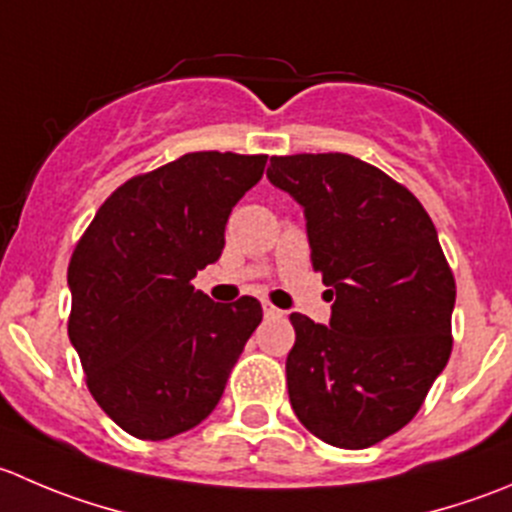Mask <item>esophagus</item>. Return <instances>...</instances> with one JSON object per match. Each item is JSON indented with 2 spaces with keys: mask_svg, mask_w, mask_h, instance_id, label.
I'll return each instance as SVG.
<instances>
[{
  "mask_svg": "<svg viewBox=\"0 0 512 512\" xmlns=\"http://www.w3.org/2000/svg\"><path fill=\"white\" fill-rule=\"evenodd\" d=\"M262 312H265V317H282L285 312L280 310V307H275L272 302H262Z\"/></svg>",
  "mask_w": 512,
  "mask_h": 512,
  "instance_id": "obj_1",
  "label": "esophagus"
}]
</instances>
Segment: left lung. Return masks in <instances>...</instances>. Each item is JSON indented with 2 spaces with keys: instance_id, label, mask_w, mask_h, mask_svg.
Segmentation results:
<instances>
[{
  "instance_id": "8db88e82",
  "label": "left lung",
  "mask_w": 512,
  "mask_h": 512,
  "mask_svg": "<svg viewBox=\"0 0 512 512\" xmlns=\"http://www.w3.org/2000/svg\"><path fill=\"white\" fill-rule=\"evenodd\" d=\"M335 297L327 325L292 312L287 393L315 438L370 448L413 420L448 365L455 280L413 192L342 152L272 157Z\"/></svg>"
}]
</instances>
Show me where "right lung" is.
I'll return each instance as SVG.
<instances>
[{
    "mask_svg": "<svg viewBox=\"0 0 512 512\" xmlns=\"http://www.w3.org/2000/svg\"><path fill=\"white\" fill-rule=\"evenodd\" d=\"M267 155L190 152L132 177L69 260V342L99 408L142 440L200 425L262 320L255 297L212 302L192 277L220 260L232 207Z\"/></svg>",
    "mask_w": 512,
    "mask_h": 512,
    "instance_id": "add662e5",
    "label": "right lung"
}]
</instances>
